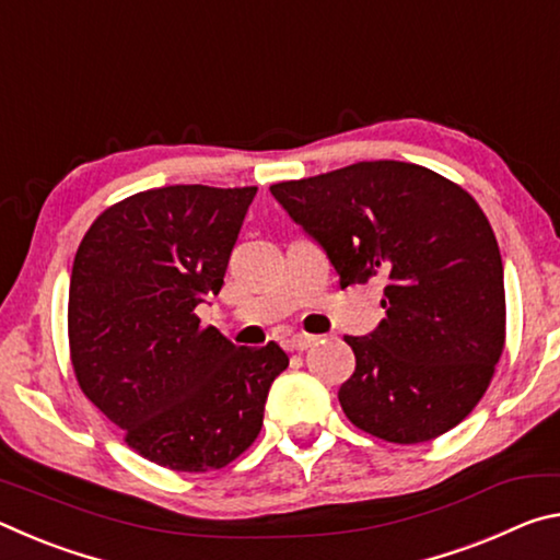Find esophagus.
<instances>
[{
  "label": "esophagus",
  "instance_id": "esophagus-1",
  "mask_svg": "<svg viewBox=\"0 0 560 560\" xmlns=\"http://www.w3.org/2000/svg\"><path fill=\"white\" fill-rule=\"evenodd\" d=\"M316 336H308V334H299V336H293L291 340H289V348L291 350H296V353H303V350H308L311 346L316 343Z\"/></svg>",
  "mask_w": 560,
  "mask_h": 560
}]
</instances>
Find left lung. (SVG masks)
I'll list each match as a JSON object with an SVG mask.
<instances>
[{
    "label": "left lung",
    "mask_w": 560,
    "mask_h": 560,
    "mask_svg": "<svg viewBox=\"0 0 560 560\" xmlns=\"http://www.w3.org/2000/svg\"><path fill=\"white\" fill-rule=\"evenodd\" d=\"M320 249L340 287L385 283V318L346 336L355 373L338 400L373 438H440L487 393L504 350V267L469 192L432 170L375 160L271 185Z\"/></svg>",
    "instance_id": "left-lung-1"
}]
</instances>
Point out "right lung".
<instances>
[{"label": "right lung", "mask_w": 560, "mask_h": 560, "mask_svg": "<svg viewBox=\"0 0 560 560\" xmlns=\"http://www.w3.org/2000/svg\"><path fill=\"white\" fill-rule=\"evenodd\" d=\"M257 187L170 185L108 207L75 252L69 343L83 395L140 457L220 469L257 440L289 355L240 348L195 308L220 293Z\"/></svg>", "instance_id": "add662e5"}]
</instances>
